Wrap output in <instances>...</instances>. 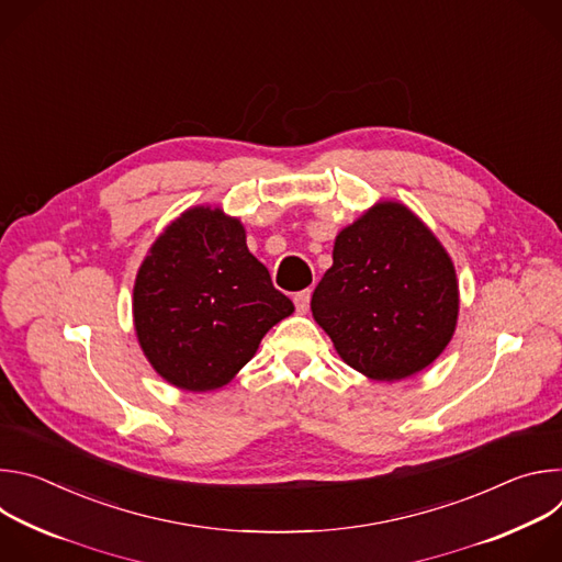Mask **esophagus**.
<instances>
[{
    "instance_id": "34e87169",
    "label": "esophagus",
    "mask_w": 562,
    "mask_h": 562,
    "mask_svg": "<svg viewBox=\"0 0 562 562\" xmlns=\"http://www.w3.org/2000/svg\"><path fill=\"white\" fill-rule=\"evenodd\" d=\"M293 302H295V308L300 313H306L308 311V302H311V289H304V291H297L293 295Z\"/></svg>"
}]
</instances>
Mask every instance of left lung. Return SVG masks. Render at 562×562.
Wrapping results in <instances>:
<instances>
[{"instance_id": "8db88e82", "label": "left lung", "mask_w": 562, "mask_h": 562, "mask_svg": "<svg viewBox=\"0 0 562 562\" xmlns=\"http://www.w3.org/2000/svg\"><path fill=\"white\" fill-rule=\"evenodd\" d=\"M311 311L356 371L393 382L431 364L458 317L456 271L434 233L382 202L340 231Z\"/></svg>"}]
</instances>
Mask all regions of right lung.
<instances>
[{"label":"right lung","mask_w":562,"mask_h":562,"mask_svg":"<svg viewBox=\"0 0 562 562\" xmlns=\"http://www.w3.org/2000/svg\"><path fill=\"white\" fill-rule=\"evenodd\" d=\"M291 313L293 302L249 254L243 224L209 206L187 211L157 237L133 291L146 358L187 391L226 384Z\"/></svg>","instance_id":"1"}]
</instances>
